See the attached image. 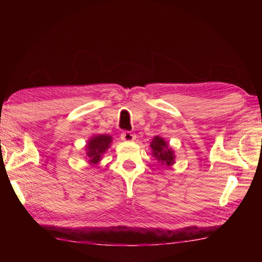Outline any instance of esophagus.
<instances>
[{"label":"esophagus","mask_w":262,"mask_h":262,"mask_svg":"<svg viewBox=\"0 0 262 262\" xmlns=\"http://www.w3.org/2000/svg\"><path fill=\"white\" fill-rule=\"evenodd\" d=\"M136 139L135 134H133L132 132H123L121 134V140L125 142H132Z\"/></svg>","instance_id":"esophagus-1"}]
</instances>
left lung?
<instances>
[{"label":"left lung","instance_id":"obj_1","mask_svg":"<svg viewBox=\"0 0 262 262\" xmlns=\"http://www.w3.org/2000/svg\"><path fill=\"white\" fill-rule=\"evenodd\" d=\"M150 147L152 150V157L157 159L161 165L170 167L176 163V155L174 150L170 147L168 142L163 139L162 136L156 135L150 142Z\"/></svg>","mask_w":262,"mask_h":262}]
</instances>
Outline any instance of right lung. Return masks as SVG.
Returning a JSON list of instances; mask_svg holds the SVG:
<instances>
[{
	"mask_svg": "<svg viewBox=\"0 0 262 262\" xmlns=\"http://www.w3.org/2000/svg\"><path fill=\"white\" fill-rule=\"evenodd\" d=\"M112 141L111 135L97 134L86 142L85 159L91 166L97 165L101 161L103 155L110 149Z\"/></svg>",
	"mask_w": 262,
	"mask_h": 262,
	"instance_id": "add662e5",
	"label": "right lung"
}]
</instances>
